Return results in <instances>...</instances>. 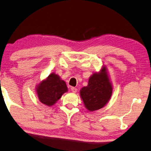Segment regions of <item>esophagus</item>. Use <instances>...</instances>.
<instances>
[{
	"mask_svg": "<svg viewBox=\"0 0 151 151\" xmlns=\"http://www.w3.org/2000/svg\"><path fill=\"white\" fill-rule=\"evenodd\" d=\"M71 91H72L73 92H77L78 89L76 88H75V87H71Z\"/></svg>",
	"mask_w": 151,
	"mask_h": 151,
	"instance_id": "esophagus-1",
	"label": "esophagus"
}]
</instances>
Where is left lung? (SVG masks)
<instances>
[{
  "mask_svg": "<svg viewBox=\"0 0 151 151\" xmlns=\"http://www.w3.org/2000/svg\"><path fill=\"white\" fill-rule=\"evenodd\" d=\"M80 92L88 110L94 111L103 108L110 100L113 92L106 67L103 66L100 72L92 74L87 86L83 87Z\"/></svg>",
  "mask_w": 151,
  "mask_h": 151,
  "instance_id": "left-lung-1",
  "label": "left lung"
}]
</instances>
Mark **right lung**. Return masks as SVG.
Returning a JSON list of instances; mask_svg holds the SVG:
<instances>
[{"mask_svg":"<svg viewBox=\"0 0 151 151\" xmlns=\"http://www.w3.org/2000/svg\"><path fill=\"white\" fill-rule=\"evenodd\" d=\"M36 94L42 103L48 106L55 105L62 95L68 90L66 83L55 73L37 85Z\"/></svg>","mask_w":151,"mask_h":151,"instance_id":"obj_1","label":"right lung"}]
</instances>
